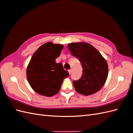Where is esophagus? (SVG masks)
Here are the masks:
<instances>
[{"label":"esophagus","instance_id":"esophagus-1","mask_svg":"<svg viewBox=\"0 0 133 133\" xmlns=\"http://www.w3.org/2000/svg\"><path fill=\"white\" fill-rule=\"evenodd\" d=\"M68 71H69V74H70V73H71V71H72V69H69V70H68Z\"/></svg>","mask_w":133,"mask_h":133}]
</instances>
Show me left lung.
<instances>
[{"label": "left lung", "mask_w": 133, "mask_h": 133, "mask_svg": "<svg viewBox=\"0 0 133 133\" xmlns=\"http://www.w3.org/2000/svg\"><path fill=\"white\" fill-rule=\"evenodd\" d=\"M68 47L71 54L79 59L83 68L82 77L73 82L75 90L85 96L98 91L108 77V65L106 60L90 44L70 43Z\"/></svg>", "instance_id": "left-lung-1"}]
</instances>
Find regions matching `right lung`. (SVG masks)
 I'll return each instance as SVG.
<instances>
[{
    "label": "right lung",
    "instance_id": "right-lung-1",
    "mask_svg": "<svg viewBox=\"0 0 133 133\" xmlns=\"http://www.w3.org/2000/svg\"><path fill=\"white\" fill-rule=\"evenodd\" d=\"M62 44L48 42L40 46L32 56L26 69L30 87L39 94L52 96L59 91L63 79L69 73L55 59L63 48Z\"/></svg>",
    "mask_w": 133,
    "mask_h": 133
}]
</instances>
